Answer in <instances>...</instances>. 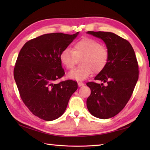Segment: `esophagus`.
<instances>
[{
    "instance_id": "34e87169",
    "label": "esophagus",
    "mask_w": 150,
    "mask_h": 150,
    "mask_svg": "<svg viewBox=\"0 0 150 150\" xmlns=\"http://www.w3.org/2000/svg\"><path fill=\"white\" fill-rule=\"evenodd\" d=\"M84 84L83 83V82H78V86L79 87H81V86H84Z\"/></svg>"
}]
</instances>
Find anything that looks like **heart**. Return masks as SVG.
<instances>
[{
	"mask_svg": "<svg viewBox=\"0 0 150 150\" xmlns=\"http://www.w3.org/2000/svg\"><path fill=\"white\" fill-rule=\"evenodd\" d=\"M60 61L68 70L74 68L81 60V65L68 75L69 79L82 81L90 77L94 71L98 73L105 68L109 60V53L98 41L84 37L73 44V49H64L60 53Z\"/></svg>",
	"mask_w": 150,
	"mask_h": 150,
	"instance_id": "1",
	"label": "heart"
}]
</instances>
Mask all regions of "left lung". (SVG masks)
Here are the masks:
<instances>
[{
  "label": "left lung",
  "mask_w": 150,
  "mask_h": 150,
  "mask_svg": "<svg viewBox=\"0 0 150 150\" xmlns=\"http://www.w3.org/2000/svg\"><path fill=\"white\" fill-rule=\"evenodd\" d=\"M87 33L103 40L109 53L106 66L95 77L103 83H86L91 89L87 108L94 117L109 119L119 113L132 96L139 79L137 60L131 44L117 35L104 31Z\"/></svg>",
  "instance_id": "1"
}]
</instances>
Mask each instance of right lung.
Wrapping results in <instances>:
<instances>
[{"mask_svg":"<svg viewBox=\"0 0 150 150\" xmlns=\"http://www.w3.org/2000/svg\"><path fill=\"white\" fill-rule=\"evenodd\" d=\"M79 33L44 34L28 41L19 52L13 71L15 81L22 101L40 119L47 121L58 119L77 90L74 81H55L65 73L60 53Z\"/></svg>","mask_w":150,"mask_h":150,"instance_id":"1","label":"right lung"}]
</instances>
